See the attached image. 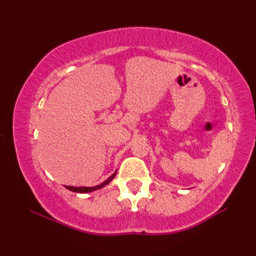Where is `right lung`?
Returning a JSON list of instances; mask_svg holds the SVG:
<instances>
[{
    "instance_id": "add662e5",
    "label": "right lung",
    "mask_w": 256,
    "mask_h": 256,
    "mask_svg": "<svg viewBox=\"0 0 256 256\" xmlns=\"http://www.w3.org/2000/svg\"><path fill=\"white\" fill-rule=\"evenodd\" d=\"M116 172H114L111 177H108L104 182L98 184V186H94V187H72V186H66V188L69 189V190H72V192H80V194L91 192H94V190H96V189H100L102 187H104L106 184H108V182L112 180L114 177H116Z\"/></svg>"
}]
</instances>
